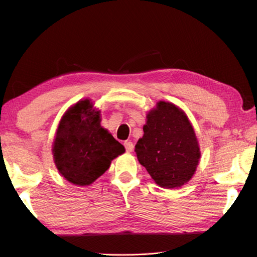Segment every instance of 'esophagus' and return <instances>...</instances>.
<instances>
[{
    "label": "esophagus",
    "mask_w": 257,
    "mask_h": 257,
    "mask_svg": "<svg viewBox=\"0 0 257 257\" xmlns=\"http://www.w3.org/2000/svg\"><path fill=\"white\" fill-rule=\"evenodd\" d=\"M123 146H124L125 151H127V152H132V151L134 150V144L132 143V141H129V140L124 141V143H123Z\"/></svg>",
    "instance_id": "esophagus-1"
}]
</instances>
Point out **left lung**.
<instances>
[{"label": "left lung", "instance_id": "obj_1", "mask_svg": "<svg viewBox=\"0 0 257 257\" xmlns=\"http://www.w3.org/2000/svg\"><path fill=\"white\" fill-rule=\"evenodd\" d=\"M138 161L161 188H180L192 178L201 152L194 129L182 109L157 102L147 114L144 136L135 147Z\"/></svg>", "mask_w": 257, "mask_h": 257}]
</instances>
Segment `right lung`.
I'll return each mask as SVG.
<instances>
[{
    "label": "right lung",
    "instance_id": "1",
    "mask_svg": "<svg viewBox=\"0 0 257 257\" xmlns=\"http://www.w3.org/2000/svg\"><path fill=\"white\" fill-rule=\"evenodd\" d=\"M100 110L89 99L65 112L54 139L53 156L59 173L76 185H89L102 176L123 146L100 125Z\"/></svg>",
    "mask_w": 257,
    "mask_h": 257
}]
</instances>
